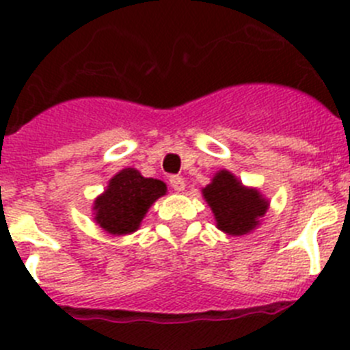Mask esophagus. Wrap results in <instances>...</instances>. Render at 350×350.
Returning a JSON list of instances; mask_svg holds the SVG:
<instances>
[{"mask_svg":"<svg viewBox=\"0 0 350 350\" xmlns=\"http://www.w3.org/2000/svg\"><path fill=\"white\" fill-rule=\"evenodd\" d=\"M169 185H171L176 191L185 190V179H183L181 176H171V178H169Z\"/></svg>","mask_w":350,"mask_h":350,"instance_id":"obj_1","label":"esophagus"}]
</instances>
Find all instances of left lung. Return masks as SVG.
<instances>
[{"mask_svg": "<svg viewBox=\"0 0 350 350\" xmlns=\"http://www.w3.org/2000/svg\"><path fill=\"white\" fill-rule=\"evenodd\" d=\"M204 197L211 205L217 228L230 234H245L259 224L267 211V202L257 190H249L228 171L214 176L204 188Z\"/></svg>", "mask_w": 350, "mask_h": 350, "instance_id": "8db88e82", "label": "left lung"}]
</instances>
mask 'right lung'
Returning a JSON list of instances; mask_svg holds the SVG:
<instances>
[{"mask_svg": "<svg viewBox=\"0 0 350 350\" xmlns=\"http://www.w3.org/2000/svg\"><path fill=\"white\" fill-rule=\"evenodd\" d=\"M159 179L143 178L136 169H124L110 179L107 191L94 202V219L112 234L133 233L139 228L150 205L165 195Z\"/></svg>", "mask_w": 350, "mask_h": 350, "instance_id": "1", "label": "right lung"}]
</instances>
